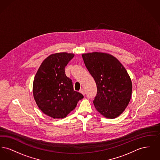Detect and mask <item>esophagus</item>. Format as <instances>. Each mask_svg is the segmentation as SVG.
I'll list each match as a JSON object with an SVG mask.
<instances>
[{
  "instance_id": "34e87169",
  "label": "esophagus",
  "mask_w": 160,
  "mask_h": 160,
  "mask_svg": "<svg viewBox=\"0 0 160 160\" xmlns=\"http://www.w3.org/2000/svg\"><path fill=\"white\" fill-rule=\"evenodd\" d=\"M79 92H80L81 93H82L83 95H84V91L83 89H81Z\"/></svg>"
}]
</instances>
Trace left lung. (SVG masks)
Wrapping results in <instances>:
<instances>
[{"label":"left lung","instance_id":"obj_1","mask_svg":"<svg viewBox=\"0 0 160 160\" xmlns=\"http://www.w3.org/2000/svg\"><path fill=\"white\" fill-rule=\"evenodd\" d=\"M86 67L97 88L93 104L104 117L114 119L122 114L131 97L132 82L121 63L111 54H83Z\"/></svg>","mask_w":160,"mask_h":160}]
</instances>
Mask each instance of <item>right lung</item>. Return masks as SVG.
I'll list each match as a JSON object with an SVG mask.
<instances>
[{
	"instance_id": "1",
	"label": "right lung",
	"mask_w": 160,
	"mask_h": 160,
	"mask_svg": "<svg viewBox=\"0 0 160 160\" xmlns=\"http://www.w3.org/2000/svg\"><path fill=\"white\" fill-rule=\"evenodd\" d=\"M74 56L72 53L52 54L43 61L35 76L33 94L39 109L54 119L65 118L83 95L74 91L65 68Z\"/></svg>"
}]
</instances>
